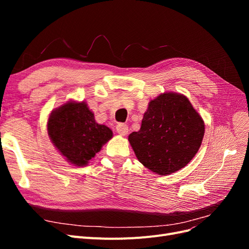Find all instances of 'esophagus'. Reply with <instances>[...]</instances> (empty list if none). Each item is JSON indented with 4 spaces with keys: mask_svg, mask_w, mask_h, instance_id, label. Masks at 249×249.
Listing matches in <instances>:
<instances>
[{
    "mask_svg": "<svg viewBox=\"0 0 249 249\" xmlns=\"http://www.w3.org/2000/svg\"><path fill=\"white\" fill-rule=\"evenodd\" d=\"M116 132L119 135H122V136H125L127 132H129V127H127V125L124 124H118L116 125Z\"/></svg>",
    "mask_w": 249,
    "mask_h": 249,
    "instance_id": "1",
    "label": "esophagus"
}]
</instances>
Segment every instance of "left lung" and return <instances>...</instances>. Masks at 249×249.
<instances>
[{"label":"left lung","mask_w":249,"mask_h":249,"mask_svg":"<svg viewBox=\"0 0 249 249\" xmlns=\"http://www.w3.org/2000/svg\"><path fill=\"white\" fill-rule=\"evenodd\" d=\"M205 124L183 94L165 92L150 101L138 132L129 135L135 155L160 176L185 167L198 152Z\"/></svg>","instance_id":"left-lung-1"}]
</instances>
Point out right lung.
Segmentation results:
<instances>
[{
    "instance_id": "add662e5",
    "label": "right lung",
    "mask_w": 249,
    "mask_h": 249,
    "mask_svg": "<svg viewBox=\"0 0 249 249\" xmlns=\"http://www.w3.org/2000/svg\"><path fill=\"white\" fill-rule=\"evenodd\" d=\"M48 133L53 144L76 166L87 165L113 136L108 126L95 122L85 102H67L52 111Z\"/></svg>"
}]
</instances>
